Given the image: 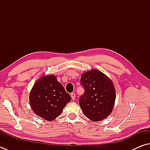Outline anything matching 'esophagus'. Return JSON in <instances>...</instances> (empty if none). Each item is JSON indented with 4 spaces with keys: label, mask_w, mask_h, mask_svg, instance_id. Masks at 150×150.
Masks as SVG:
<instances>
[{
    "label": "esophagus",
    "mask_w": 150,
    "mask_h": 150,
    "mask_svg": "<svg viewBox=\"0 0 150 150\" xmlns=\"http://www.w3.org/2000/svg\"><path fill=\"white\" fill-rule=\"evenodd\" d=\"M70 96H71V97H72V99L74 100V99H75V97H76V95L74 94V93H72L71 94H70Z\"/></svg>",
    "instance_id": "obj_1"
}]
</instances>
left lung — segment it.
I'll use <instances>...</instances> for the list:
<instances>
[{"instance_id":"left-lung-1","label":"left lung","mask_w":150,"mask_h":150,"mask_svg":"<svg viewBox=\"0 0 150 150\" xmlns=\"http://www.w3.org/2000/svg\"><path fill=\"white\" fill-rule=\"evenodd\" d=\"M80 83L85 91L79 104L85 116L93 121L106 118L111 114L115 99L112 80L99 70H92L81 75Z\"/></svg>"}]
</instances>
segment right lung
Here are the masks:
<instances>
[{"label": "right lung", "instance_id": "right-lung-1", "mask_svg": "<svg viewBox=\"0 0 150 150\" xmlns=\"http://www.w3.org/2000/svg\"><path fill=\"white\" fill-rule=\"evenodd\" d=\"M29 100L33 111L38 116L52 121L60 115L71 97L57 80L55 76L40 78L34 85Z\"/></svg>", "mask_w": 150, "mask_h": 150}]
</instances>
